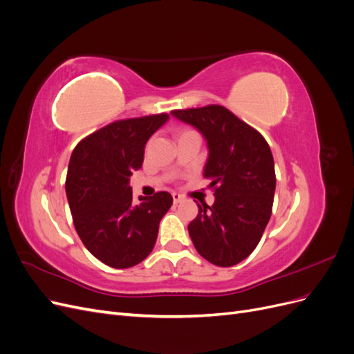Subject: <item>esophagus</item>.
<instances>
[{
  "label": "esophagus",
  "mask_w": 354,
  "mask_h": 354,
  "mask_svg": "<svg viewBox=\"0 0 354 354\" xmlns=\"http://www.w3.org/2000/svg\"><path fill=\"white\" fill-rule=\"evenodd\" d=\"M181 199H183V196H181L180 194H173V201H174V203L181 202Z\"/></svg>",
  "instance_id": "obj_1"
}]
</instances>
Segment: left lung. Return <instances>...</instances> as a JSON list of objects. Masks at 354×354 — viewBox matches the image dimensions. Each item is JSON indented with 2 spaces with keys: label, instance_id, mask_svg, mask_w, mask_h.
Wrapping results in <instances>:
<instances>
[{
  "label": "left lung",
  "instance_id": "1",
  "mask_svg": "<svg viewBox=\"0 0 354 354\" xmlns=\"http://www.w3.org/2000/svg\"><path fill=\"white\" fill-rule=\"evenodd\" d=\"M203 136L208 159L203 177L214 189L212 205L202 202L189 234L209 263L230 267L259 245L272 216L276 174L264 137L220 104L171 112Z\"/></svg>",
  "mask_w": 354,
  "mask_h": 354
}]
</instances>
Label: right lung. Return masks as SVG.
Returning <instances> with one entry per match:
<instances>
[{
  "label": "right lung",
  "instance_id": "right-lung-1",
  "mask_svg": "<svg viewBox=\"0 0 354 354\" xmlns=\"http://www.w3.org/2000/svg\"><path fill=\"white\" fill-rule=\"evenodd\" d=\"M169 115L115 121L73 149L66 196L78 236L95 259L128 269L152 252L159 221L173 205L168 192L133 199L130 177L143 164L145 146Z\"/></svg>",
  "mask_w": 354,
  "mask_h": 354
}]
</instances>
